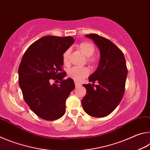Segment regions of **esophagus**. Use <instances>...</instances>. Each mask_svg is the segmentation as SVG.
<instances>
[{"mask_svg":"<svg viewBox=\"0 0 150 150\" xmlns=\"http://www.w3.org/2000/svg\"><path fill=\"white\" fill-rule=\"evenodd\" d=\"M75 87H80L81 85L79 83H78L77 81H75Z\"/></svg>","mask_w":150,"mask_h":150,"instance_id":"34e87169","label":"esophagus"}]
</instances>
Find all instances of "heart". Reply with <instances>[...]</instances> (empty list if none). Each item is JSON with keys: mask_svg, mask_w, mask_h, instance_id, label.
I'll use <instances>...</instances> for the list:
<instances>
[{"mask_svg": "<svg viewBox=\"0 0 150 150\" xmlns=\"http://www.w3.org/2000/svg\"><path fill=\"white\" fill-rule=\"evenodd\" d=\"M78 49L82 53V54L85 57H87V62L91 65H95L96 60L92 55L95 53V47L93 44L88 42H81L78 45ZM69 55L70 50H67L63 53L62 59L63 62L65 65H68L69 62ZM89 74V70L87 67H73L68 71V75L71 78L75 81H81L83 79L87 77Z\"/></svg>", "mask_w": 150, "mask_h": 150, "instance_id": "heart-1", "label": "heart"}]
</instances>
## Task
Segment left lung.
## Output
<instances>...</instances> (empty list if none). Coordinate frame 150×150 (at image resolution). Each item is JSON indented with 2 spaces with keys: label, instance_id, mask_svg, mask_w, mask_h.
I'll use <instances>...</instances> for the list:
<instances>
[{
  "label": "left lung",
  "instance_id": "1",
  "mask_svg": "<svg viewBox=\"0 0 150 150\" xmlns=\"http://www.w3.org/2000/svg\"><path fill=\"white\" fill-rule=\"evenodd\" d=\"M100 52L96 70L88 77L92 84L83 85L87 93L81 100L83 110L93 117L107 116L117 107L123 97L128 74L125 57L110 40L97 34L85 35ZM95 82L98 84H93Z\"/></svg>",
  "mask_w": 150,
  "mask_h": 150
}]
</instances>
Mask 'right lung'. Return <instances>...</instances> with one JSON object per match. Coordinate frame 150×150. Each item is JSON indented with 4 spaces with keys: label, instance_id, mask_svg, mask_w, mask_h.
Here are the masks:
<instances>
[{
    "label": "right lung",
    "instance_id": "right-lung-1",
    "mask_svg": "<svg viewBox=\"0 0 150 150\" xmlns=\"http://www.w3.org/2000/svg\"><path fill=\"white\" fill-rule=\"evenodd\" d=\"M71 36L47 35L33 43L24 53L18 68L19 86L24 99L38 116L54 120L65 112V101L75 88L62 67L63 53L74 43ZM59 79L52 85L51 79Z\"/></svg>",
    "mask_w": 150,
    "mask_h": 150
}]
</instances>
